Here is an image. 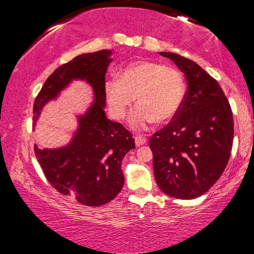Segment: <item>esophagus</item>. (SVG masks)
Masks as SVG:
<instances>
[{"label":"esophagus","mask_w":254,"mask_h":254,"mask_svg":"<svg viewBox=\"0 0 254 254\" xmlns=\"http://www.w3.org/2000/svg\"><path fill=\"white\" fill-rule=\"evenodd\" d=\"M134 141H135V144L137 145V147H140V145H143L145 142H147V139H145V137L142 135H136L134 137Z\"/></svg>","instance_id":"obj_1"}]
</instances>
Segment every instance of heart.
I'll use <instances>...</instances> for the list:
<instances>
[{"mask_svg": "<svg viewBox=\"0 0 254 254\" xmlns=\"http://www.w3.org/2000/svg\"><path fill=\"white\" fill-rule=\"evenodd\" d=\"M107 105L117 120L126 118L133 102L139 105L130 124L143 130L153 121L165 123L182 109L186 95L185 79L177 68L156 62H136L124 68L119 78L106 80Z\"/></svg>", "mask_w": 254, "mask_h": 254, "instance_id": "obj_1", "label": "heart"}]
</instances>
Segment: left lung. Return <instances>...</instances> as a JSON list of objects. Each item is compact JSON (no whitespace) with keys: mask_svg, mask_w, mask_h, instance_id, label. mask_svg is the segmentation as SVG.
Returning a JSON list of instances; mask_svg holds the SVG:
<instances>
[{"mask_svg":"<svg viewBox=\"0 0 254 254\" xmlns=\"http://www.w3.org/2000/svg\"><path fill=\"white\" fill-rule=\"evenodd\" d=\"M187 79L182 109L149 140L159 188L168 196L192 199L205 194L226 168L233 144V115L224 92L195 62L159 53Z\"/></svg>","mask_w":254,"mask_h":254,"instance_id":"obj_1","label":"left lung"}]
</instances>
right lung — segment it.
<instances>
[{
    "instance_id": "add662e5",
    "label": "right lung",
    "mask_w": 254,
    "mask_h": 254,
    "mask_svg": "<svg viewBox=\"0 0 254 254\" xmlns=\"http://www.w3.org/2000/svg\"><path fill=\"white\" fill-rule=\"evenodd\" d=\"M111 53L84 54L59 66L45 81L33 105L34 127L46 103L57 97L72 79L86 80L93 87L95 102L78 118V130L69 144L44 150L34 145L38 162L51 186L91 207L110 203L121 191L122 160L135 148L131 132L105 115L104 85Z\"/></svg>"
}]
</instances>
